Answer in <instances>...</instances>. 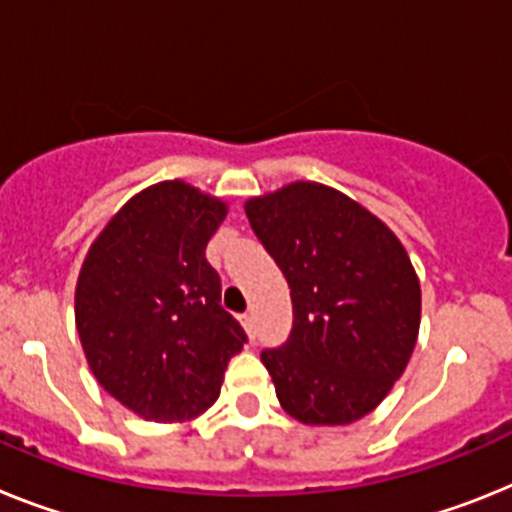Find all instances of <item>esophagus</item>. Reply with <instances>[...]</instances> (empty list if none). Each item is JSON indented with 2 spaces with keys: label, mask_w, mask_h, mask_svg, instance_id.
Wrapping results in <instances>:
<instances>
[{
  "label": "esophagus",
  "mask_w": 512,
  "mask_h": 512,
  "mask_svg": "<svg viewBox=\"0 0 512 512\" xmlns=\"http://www.w3.org/2000/svg\"><path fill=\"white\" fill-rule=\"evenodd\" d=\"M239 322H242V327L247 335L255 337V317H252V314H242V317H239Z\"/></svg>",
  "instance_id": "34e87169"
}]
</instances>
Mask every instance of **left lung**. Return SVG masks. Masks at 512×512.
I'll list each match as a JSON object with an SVG mask.
<instances>
[{
	"label": "left lung",
	"instance_id": "obj_1",
	"mask_svg": "<svg viewBox=\"0 0 512 512\" xmlns=\"http://www.w3.org/2000/svg\"><path fill=\"white\" fill-rule=\"evenodd\" d=\"M244 211L291 288V337L262 350L278 402L304 425L361 420L402 376L420 332V281L404 244L322 182H288Z\"/></svg>",
	"mask_w": 512,
	"mask_h": 512
}]
</instances>
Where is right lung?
I'll return each mask as SVG.
<instances>
[{"instance_id": "add662e5", "label": "right lung", "mask_w": 512, "mask_h": 512, "mask_svg": "<svg viewBox=\"0 0 512 512\" xmlns=\"http://www.w3.org/2000/svg\"><path fill=\"white\" fill-rule=\"evenodd\" d=\"M226 211L188 182H157L115 213L82 262L74 319L87 363L97 384L144 420L203 415L247 342L206 260Z\"/></svg>"}]
</instances>
